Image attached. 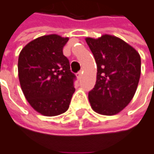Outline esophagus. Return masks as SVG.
<instances>
[{"label": "esophagus", "instance_id": "34e87169", "mask_svg": "<svg viewBox=\"0 0 154 154\" xmlns=\"http://www.w3.org/2000/svg\"><path fill=\"white\" fill-rule=\"evenodd\" d=\"M82 74H83V71L82 70L79 71V72L77 73V77H78V79H81V77H82Z\"/></svg>", "mask_w": 154, "mask_h": 154}]
</instances>
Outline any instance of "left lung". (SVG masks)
<instances>
[{"instance_id":"8db88e82","label":"left lung","mask_w":154,"mask_h":154,"mask_svg":"<svg viewBox=\"0 0 154 154\" xmlns=\"http://www.w3.org/2000/svg\"><path fill=\"white\" fill-rule=\"evenodd\" d=\"M85 41L97 64L96 82L88 96L91 108L101 115H116L135 95L141 57L134 48L112 35L86 38Z\"/></svg>"}]
</instances>
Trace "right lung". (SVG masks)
Here are the masks:
<instances>
[{
  "label": "right lung",
  "mask_w": 154,
  "mask_h": 154,
  "mask_svg": "<svg viewBox=\"0 0 154 154\" xmlns=\"http://www.w3.org/2000/svg\"><path fill=\"white\" fill-rule=\"evenodd\" d=\"M69 38L45 35L28 43L18 58L21 88L31 106L46 116L64 113L75 91V75L70 71L63 48Z\"/></svg>",
  "instance_id": "1"
}]
</instances>
